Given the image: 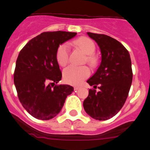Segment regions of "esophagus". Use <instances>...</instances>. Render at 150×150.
Instances as JSON below:
<instances>
[{"mask_svg": "<svg viewBox=\"0 0 150 150\" xmlns=\"http://www.w3.org/2000/svg\"><path fill=\"white\" fill-rule=\"evenodd\" d=\"M74 88V90H79V89L80 88V87H79V86H75Z\"/></svg>", "mask_w": 150, "mask_h": 150, "instance_id": "34e87169", "label": "esophagus"}]
</instances>
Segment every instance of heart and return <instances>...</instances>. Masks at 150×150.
<instances>
[{
    "mask_svg": "<svg viewBox=\"0 0 150 150\" xmlns=\"http://www.w3.org/2000/svg\"><path fill=\"white\" fill-rule=\"evenodd\" d=\"M74 44L81 49L86 54L87 63L91 66H95L98 63V59L94 55L96 51V44L90 38L87 37H80L74 41ZM70 49L67 43L60 44L56 52V60L60 66H65L69 62ZM90 71L85 66H70L63 71V79L66 83L73 85L79 84L89 76Z\"/></svg>",
    "mask_w": 150,
    "mask_h": 150,
    "instance_id": "obj_1",
    "label": "heart"
}]
</instances>
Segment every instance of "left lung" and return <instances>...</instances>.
Listing matches in <instances>:
<instances>
[{
  "mask_svg": "<svg viewBox=\"0 0 150 150\" xmlns=\"http://www.w3.org/2000/svg\"><path fill=\"white\" fill-rule=\"evenodd\" d=\"M96 41L101 52V62L95 74L87 82L96 90H89L83 106L93 119L106 120L119 112L125 103L133 80L131 60L125 47L115 38L87 33Z\"/></svg>",
  "mask_w": 150,
  "mask_h": 150,
  "instance_id": "obj_1",
  "label": "left lung"
}]
</instances>
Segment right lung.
<instances>
[{"mask_svg": "<svg viewBox=\"0 0 150 150\" xmlns=\"http://www.w3.org/2000/svg\"><path fill=\"white\" fill-rule=\"evenodd\" d=\"M76 35L66 31L44 32L30 40L19 54L14 74L17 96L25 110L36 119L54 117L74 91L68 84H55L62 78L56 52Z\"/></svg>", "mask_w": 150, "mask_h": 150, "instance_id": "obj_1", "label": "right lung"}]
</instances>
